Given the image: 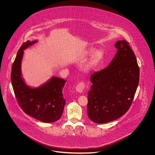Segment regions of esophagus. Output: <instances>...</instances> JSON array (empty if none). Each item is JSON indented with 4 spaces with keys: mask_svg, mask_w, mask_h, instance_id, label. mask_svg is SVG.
Listing matches in <instances>:
<instances>
[{
    "mask_svg": "<svg viewBox=\"0 0 155 155\" xmlns=\"http://www.w3.org/2000/svg\"><path fill=\"white\" fill-rule=\"evenodd\" d=\"M85 88V84L83 82H80L78 84L76 87V91L79 93H82L84 89Z\"/></svg>",
    "mask_w": 155,
    "mask_h": 155,
    "instance_id": "esophagus-1",
    "label": "esophagus"
}]
</instances>
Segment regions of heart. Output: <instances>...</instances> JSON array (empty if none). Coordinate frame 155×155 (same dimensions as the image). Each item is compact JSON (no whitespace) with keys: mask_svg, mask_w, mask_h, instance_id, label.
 Listing matches in <instances>:
<instances>
[{"mask_svg":"<svg viewBox=\"0 0 155 155\" xmlns=\"http://www.w3.org/2000/svg\"><path fill=\"white\" fill-rule=\"evenodd\" d=\"M94 48H89L82 53L81 57L82 59H86L91 56L88 68H91L97 64L103 58L104 52L101 49H96L94 51Z\"/></svg>","mask_w":155,"mask_h":155,"instance_id":"b5f03b06","label":"heart"}]
</instances>
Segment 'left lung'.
I'll return each mask as SVG.
<instances>
[{"label":"left lung","mask_w":155,"mask_h":155,"mask_svg":"<svg viewBox=\"0 0 155 155\" xmlns=\"http://www.w3.org/2000/svg\"><path fill=\"white\" fill-rule=\"evenodd\" d=\"M117 53L106 68L91 76L88 116L97 124L114 121L124 115L133 102L140 80V68L129 44L118 41Z\"/></svg>","instance_id":"obj_1"}]
</instances>
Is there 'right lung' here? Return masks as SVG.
<instances>
[{"label": "right lung", "instance_id": "1", "mask_svg": "<svg viewBox=\"0 0 155 155\" xmlns=\"http://www.w3.org/2000/svg\"><path fill=\"white\" fill-rule=\"evenodd\" d=\"M37 40L24 42L17 52L13 64L11 81L17 102L27 114L43 123H53L61 117L66 101L63 88L66 81L53 76L37 88L31 87L22 78L21 63L24 50Z\"/></svg>", "mask_w": 155, "mask_h": 155}]
</instances>
